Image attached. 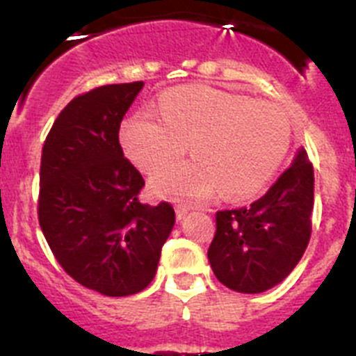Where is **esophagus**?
Wrapping results in <instances>:
<instances>
[{
  "label": "esophagus",
  "mask_w": 356,
  "mask_h": 356,
  "mask_svg": "<svg viewBox=\"0 0 356 356\" xmlns=\"http://www.w3.org/2000/svg\"><path fill=\"white\" fill-rule=\"evenodd\" d=\"M176 219H178V221H180V219H184L185 216H187L188 212H191V207L188 205H178L176 207Z\"/></svg>",
  "instance_id": "esophagus-1"
}]
</instances>
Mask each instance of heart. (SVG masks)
Instances as JSON below:
<instances>
[{
  "instance_id": "1",
  "label": "heart",
  "mask_w": 356,
  "mask_h": 356,
  "mask_svg": "<svg viewBox=\"0 0 356 356\" xmlns=\"http://www.w3.org/2000/svg\"><path fill=\"white\" fill-rule=\"evenodd\" d=\"M160 121L137 114L121 127L128 159L146 172L178 162L188 146L194 162L156 175L160 196L205 200L221 191L229 200L257 194L284 162L291 121L282 106L210 85H185L159 99Z\"/></svg>"
}]
</instances>
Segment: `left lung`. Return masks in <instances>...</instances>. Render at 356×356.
Masks as SVG:
<instances>
[{
    "instance_id": "8db88e82",
    "label": "left lung",
    "mask_w": 356,
    "mask_h": 356,
    "mask_svg": "<svg viewBox=\"0 0 356 356\" xmlns=\"http://www.w3.org/2000/svg\"><path fill=\"white\" fill-rule=\"evenodd\" d=\"M314 168L300 147L260 200L216 213L209 262L232 291L259 294L284 282L303 257L312 232Z\"/></svg>"
}]
</instances>
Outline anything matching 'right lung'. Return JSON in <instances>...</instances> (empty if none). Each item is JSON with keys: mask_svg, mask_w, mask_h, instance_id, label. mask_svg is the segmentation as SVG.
<instances>
[{"mask_svg": "<svg viewBox=\"0 0 356 356\" xmlns=\"http://www.w3.org/2000/svg\"><path fill=\"white\" fill-rule=\"evenodd\" d=\"M143 87L103 85L74 97L53 122L40 160L39 222L55 259L78 284L112 298L153 282L175 226L169 203H140L143 176L119 144Z\"/></svg>", "mask_w": 356, "mask_h": 356, "instance_id": "right-lung-1", "label": "right lung"}]
</instances>
